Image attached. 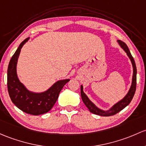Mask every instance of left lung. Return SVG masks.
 I'll return each mask as SVG.
<instances>
[{
	"label": "left lung",
	"instance_id": "1",
	"mask_svg": "<svg viewBox=\"0 0 146 146\" xmlns=\"http://www.w3.org/2000/svg\"><path fill=\"white\" fill-rule=\"evenodd\" d=\"M118 45L120 46L121 48L125 52L128 57L129 58L130 61H131V64H132V68H133V75H132V80H131V84L130 86V88L127 94L122 98L121 100L117 101V103L112 106L108 110H103L101 108H99L96 106L89 99L88 96L86 95V94L83 91V86L82 85H80V93H81V97H82V101L85 104V105L87 107L89 110L92 113L95 115H98L101 116H111L113 115L116 114V113H119L122 109L125 108L126 106L129 105L132 100L133 96H134L135 91H136V64L133 56H131V52H130L129 50L128 47L126 45L124 42L117 40Z\"/></svg>",
	"mask_w": 146,
	"mask_h": 146
}]
</instances>
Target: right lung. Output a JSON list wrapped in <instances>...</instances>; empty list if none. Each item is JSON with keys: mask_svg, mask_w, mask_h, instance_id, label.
<instances>
[{"mask_svg": "<svg viewBox=\"0 0 146 146\" xmlns=\"http://www.w3.org/2000/svg\"><path fill=\"white\" fill-rule=\"evenodd\" d=\"M30 38L24 40L12 56L7 68V90L14 104L23 112L38 115L47 113L52 108L60 92L70 79L56 81L50 88L41 92L30 91L21 82L17 76V66L22 47Z\"/></svg>", "mask_w": 146, "mask_h": 146, "instance_id": "add662e5", "label": "right lung"}]
</instances>
